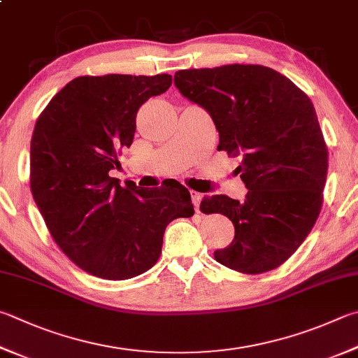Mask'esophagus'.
<instances>
[{"label":"esophagus","mask_w":358,"mask_h":358,"mask_svg":"<svg viewBox=\"0 0 358 358\" xmlns=\"http://www.w3.org/2000/svg\"><path fill=\"white\" fill-rule=\"evenodd\" d=\"M191 199H192L194 208H196V213H200L199 206H200V200H201V196H200L199 192H196V191H191Z\"/></svg>","instance_id":"1"}]
</instances>
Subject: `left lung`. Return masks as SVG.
Returning a JSON list of instances; mask_svg holds the SVG:
<instances>
[{
	"instance_id": "obj_1",
	"label": "left lung",
	"mask_w": 358,
	"mask_h": 358,
	"mask_svg": "<svg viewBox=\"0 0 358 358\" xmlns=\"http://www.w3.org/2000/svg\"><path fill=\"white\" fill-rule=\"evenodd\" d=\"M180 94L211 115L217 150L241 155L244 201L205 197L200 210L235 225L216 262L243 274L272 271L297 250L322 206L329 153L313 103L278 71L252 64L180 70Z\"/></svg>"
}]
</instances>
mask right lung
<instances>
[{"label":"right lung","instance_id":"1","mask_svg":"<svg viewBox=\"0 0 358 358\" xmlns=\"http://www.w3.org/2000/svg\"><path fill=\"white\" fill-rule=\"evenodd\" d=\"M172 76H78L38 115L31 139V192L55 243L87 274L127 280L158 262L166 227L191 217L183 185L139 189L109 177L133 144L136 114Z\"/></svg>","mask_w":358,"mask_h":358}]
</instances>
